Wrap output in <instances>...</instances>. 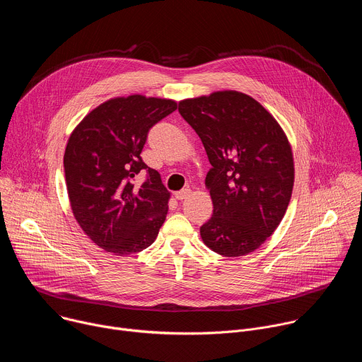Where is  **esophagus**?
I'll return each instance as SVG.
<instances>
[{
  "instance_id": "obj_1",
  "label": "esophagus",
  "mask_w": 362,
  "mask_h": 362,
  "mask_svg": "<svg viewBox=\"0 0 362 362\" xmlns=\"http://www.w3.org/2000/svg\"><path fill=\"white\" fill-rule=\"evenodd\" d=\"M190 194V189H182V190H179V192H176L175 193V197L177 199V200H183V199H186L187 196Z\"/></svg>"
}]
</instances>
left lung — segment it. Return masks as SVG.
<instances>
[{"label":"left lung","instance_id":"left-lung-1","mask_svg":"<svg viewBox=\"0 0 362 362\" xmlns=\"http://www.w3.org/2000/svg\"><path fill=\"white\" fill-rule=\"evenodd\" d=\"M179 113L212 165L204 185L214 215L200 226L204 245L229 257L253 252L275 232L291 200L295 169L285 132L261 103L235 90L182 100Z\"/></svg>","mask_w":362,"mask_h":362}]
</instances>
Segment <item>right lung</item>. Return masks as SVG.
<instances>
[{"instance_id":"add662e5","label":"right lung","mask_w":362,"mask_h":362,"mask_svg":"<svg viewBox=\"0 0 362 362\" xmlns=\"http://www.w3.org/2000/svg\"><path fill=\"white\" fill-rule=\"evenodd\" d=\"M176 109L170 98L115 97L91 110L70 134L64 173L71 211L84 233L106 252H141L166 221L170 193L140 153L148 130ZM141 170L148 180L136 188L132 177Z\"/></svg>"}]
</instances>
